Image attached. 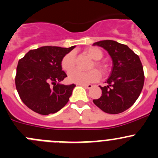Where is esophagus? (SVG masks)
<instances>
[{"mask_svg":"<svg viewBox=\"0 0 158 158\" xmlns=\"http://www.w3.org/2000/svg\"><path fill=\"white\" fill-rule=\"evenodd\" d=\"M80 85L86 89H91L92 87V85H91V84H80Z\"/></svg>","mask_w":158,"mask_h":158,"instance_id":"34e87169","label":"esophagus"}]
</instances>
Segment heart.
<instances>
[{"mask_svg": "<svg viewBox=\"0 0 158 158\" xmlns=\"http://www.w3.org/2000/svg\"><path fill=\"white\" fill-rule=\"evenodd\" d=\"M85 53L92 60H95L93 63L90 65L89 69H92L89 72H80L78 70L72 72L75 68L76 61H75V56L73 52H69L63 56L60 61L61 68L66 73H71L69 75L68 79L70 82L77 84H87L90 82H94L98 80L100 78V74L94 69H97L102 75L106 74L109 72V66L106 63L98 61V60L102 57L103 53L100 49L97 47H91L85 49Z\"/></svg>", "mask_w": 158, "mask_h": 158, "instance_id": "heart-1", "label": "heart"}]
</instances>
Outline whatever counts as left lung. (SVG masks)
<instances>
[{
    "mask_svg": "<svg viewBox=\"0 0 158 158\" xmlns=\"http://www.w3.org/2000/svg\"><path fill=\"white\" fill-rule=\"evenodd\" d=\"M93 45L108 51L113 61L106 86L102 89V96L93 102L109 114H118L135 102L141 94L144 74L139 56L128 46L114 40H102Z\"/></svg>",
    "mask_w": 158,
    "mask_h": 158,
    "instance_id": "obj_1",
    "label": "left lung"
}]
</instances>
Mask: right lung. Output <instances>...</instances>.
<instances>
[{"mask_svg": "<svg viewBox=\"0 0 158 158\" xmlns=\"http://www.w3.org/2000/svg\"><path fill=\"white\" fill-rule=\"evenodd\" d=\"M73 47H42L30 50L18 62L15 85L20 99L38 114H53L69 102L76 85L59 82L67 77L60 61Z\"/></svg>", "mask_w": 158, "mask_h": 158, "instance_id": "1", "label": "right lung"}]
</instances>
